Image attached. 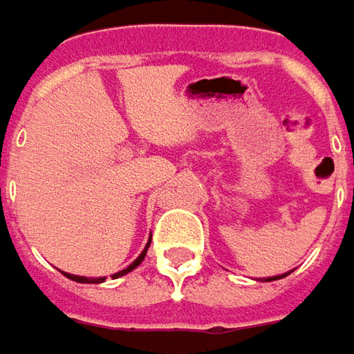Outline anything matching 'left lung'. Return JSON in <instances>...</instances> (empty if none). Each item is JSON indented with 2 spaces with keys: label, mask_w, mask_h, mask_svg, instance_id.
<instances>
[{
  "label": "left lung",
  "mask_w": 354,
  "mask_h": 354,
  "mask_svg": "<svg viewBox=\"0 0 354 354\" xmlns=\"http://www.w3.org/2000/svg\"><path fill=\"white\" fill-rule=\"evenodd\" d=\"M288 274H290V272H288ZM288 274H281V276H272V278H268V279H266V281H274V279H281V278H286V276H288Z\"/></svg>",
  "instance_id": "1"
}]
</instances>
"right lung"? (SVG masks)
Instances as JSON below:
<instances>
[{"mask_svg":"<svg viewBox=\"0 0 354 354\" xmlns=\"http://www.w3.org/2000/svg\"><path fill=\"white\" fill-rule=\"evenodd\" d=\"M149 242H151V238H149ZM149 242H147V246L143 248L142 254H140V256H138V258H136V260H133V262H131V264H129L126 270L118 272V274H114L112 278H120V276H126V274H128V272H131L133 268H138V266L142 264L143 258H145V254H147V248H149ZM64 276H66L68 279H73V281H80V283H102L104 279H106V278H82V276H73V274H66V272H64Z\"/></svg>","mask_w":354,"mask_h":354,"instance_id":"right-lung-1","label":"right lung"}]
</instances>
